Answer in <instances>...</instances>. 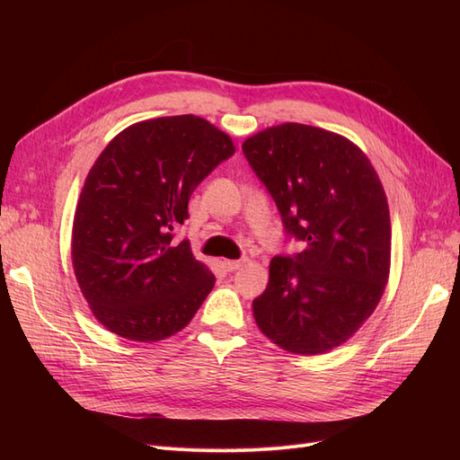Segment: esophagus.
Segmentation results:
<instances>
[{"label": "esophagus", "mask_w": 460, "mask_h": 460, "mask_svg": "<svg viewBox=\"0 0 460 460\" xmlns=\"http://www.w3.org/2000/svg\"><path fill=\"white\" fill-rule=\"evenodd\" d=\"M222 264H225V269H226L228 272H234V270L242 269L243 264H245V261H225Z\"/></svg>", "instance_id": "1"}]
</instances>
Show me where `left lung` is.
<instances>
[{
    "label": "left lung",
    "instance_id": "left-lung-1",
    "mask_svg": "<svg viewBox=\"0 0 460 460\" xmlns=\"http://www.w3.org/2000/svg\"><path fill=\"white\" fill-rule=\"evenodd\" d=\"M299 253L276 255L253 314L264 336L299 355L349 340L378 305L389 274L392 226L378 174L345 137L286 122L243 142Z\"/></svg>",
    "mask_w": 460,
    "mask_h": 460
}]
</instances>
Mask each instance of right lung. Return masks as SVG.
I'll use <instances>...</instances> for the list:
<instances>
[{
  "mask_svg": "<svg viewBox=\"0 0 460 460\" xmlns=\"http://www.w3.org/2000/svg\"><path fill=\"white\" fill-rule=\"evenodd\" d=\"M234 151L211 122L178 115L132 124L97 157L75 215L73 267L107 330L157 341L198 313L215 276L172 238L193 190Z\"/></svg>",
  "mask_w": 460,
  "mask_h": 460,
  "instance_id": "right-lung-1",
  "label": "right lung"
}]
</instances>
